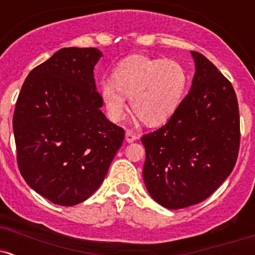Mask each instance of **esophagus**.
Wrapping results in <instances>:
<instances>
[{
    "instance_id": "esophagus-1",
    "label": "esophagus",
    "mask_w": 255,
    "mask_h": 255,
    "mask_svg": "<svg viewBox=\"0 0 255 255\" xmlns=\"http://www.w3.org/2000/svg\"><path fill=\"white\" fill-rule=\"evenodd\" d=\"M137 139V134L133 130H127L126 131V141L127 142H133Z\"/></svg>"
}]
</instances>
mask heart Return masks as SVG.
<instances>
[{
	"mask_svg": "<svg viewBox=\"0 0 255 255\" xmlns=\"http://www.w3.org/2000/svg\"><path fill=\"white\" fill-rule=\"evenodd\" d=\"M188 87V73L180 62L134 55L121 61L111 81L99 85V95L114 121L124 118L126 98L147 126H159L177 110Z\"/></svg>",
	"mask_w": 255,
	"mask_h": 255,
	"instance_id": "1",
	"label": "heart"
}]
</instances>
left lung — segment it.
Instances as JSON below:
<instances>
[{
	"label": "left lung",
	"instance_id": "8db88e82",
	"mask_svg": "<svg viewBox=\"0 0 255 255\" xmlns=\"http://www.w3.org/2000/svg\"><path fill=\"white\" fill-rule=\"evenodd\" d=\"M191 91L159 129L141 137L148 193L169 210L199 204L224 182L236 164L240 114L235 90L204 55L192 51Z\"/></svg>",
	"mask_w": 255,
	"mask_h": 255
}]
</instances>
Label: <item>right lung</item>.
<instances>
[{"label":"right lung","instance_id":"right-lung-1","mask_svg":"<svg viewBox=\"0 0 255 255\" xmlns=\"http://www.w3.org/2000/svg\"><path fill=\"white\" fill-rule=\"evenodd\" d=\"M102 51L63 48L30 72L13 116L21 176L62 206L90 198L104 181L125 129L105 118L93 68Z\"/></svg>","mask_w":255,"mask_h":255}]
</instances>
